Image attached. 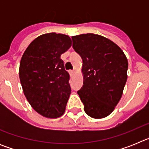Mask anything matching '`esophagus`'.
<instances>
[{
  "mask_svg": "<svg viewBox=\"0 0 149 149\" xmlns=\"http://www.w3.org/2000/svg\"><path fill=\"white\" fill-rule=\"evenodd\" d=\"M69 74H70V75H73L74 74V70H70L69 71Z\"/></svg>",
  "mask_w": 149,
  "mask_h": 149,
  "instance_id": "esophagus-1",
  "label": "esophagus"
}]
</instances>
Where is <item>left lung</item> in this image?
I'll return each instance as SVG.
<instances>
[{
	"mask_svg": "<svg viewBox=\"0 0 149 149\" xmlns=\"http://www.w3.org/2000/svg\"><path fill=\"white\" fill-rule=\"evenodd\" d=\"M72 47L83 60L84 85L77 91L84 111L94 119L110 115L127 81L128 63L122 50L102 36H72Z\"/></svg>",
	"mask_w": 149,
	"mask_h": 149,
	"instance_id": "8db88e82",
	"label": "left lung"
}]
</instances>
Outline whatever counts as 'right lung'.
I'll list each match as a JSON object with an SVG mask.
<instances>
[{"instance_id":"add662e5","label":"right lung","mask_w":149,"mask_h":149,"mask_svg":"<svg viewBox=\"0 0 149 149\" xmlns=\"http://www.w3.org/2000/svg\"><path fill=\"white\" fill-rule=\"evenodd\" d=\"M71 46L68 36L43 34L29 45L21 60L24 94L33 108L47 118H57L65 112L71 94L70 76L60 56Z\"/></svg>"}]
</instances>
